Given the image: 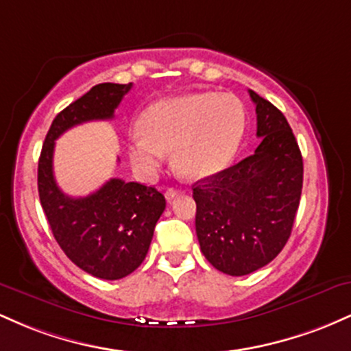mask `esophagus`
<instances>
[{
  "instance_id": "1",
  "label": "esophagus",
  "mask_w": 351,
  "mask_h": 351,
  "mask_svg": "<svg viewBox=\"0 0 351 351\" xmlns=\"http://www.w3.org/2000/svg\"><path fill=\"white\" fill-rule=\"evenodd\" d=\"M178 195H180V189H175V188H168L167 193H165V196H167V199L170 201V203H171V201L175 199Z\"/></svg>"
}]
</instances>
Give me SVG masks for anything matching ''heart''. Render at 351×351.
Returning a JSON list of instances; mask_svg holds the SVG:
<instances>
[{
  "instance_id": "obj_1",
  "label": "heart",
  "mask_w": 351,
  "mask_h": 351,
  "mask_svg": "<svg viewBox=\"0 0 351 351\" xmlns=\"http://www.w3.org/2000/svg\"><path fill=\"white\" fill-rule=\"evenodd\" d=\"M245 128L241 100L199 92L163 99L147 108L142 127L128 135V155L145 176L158 171L173 150L176 170L191 180L215 176L231 165Z\"/></svg>"
}]
</instances>
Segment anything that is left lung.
<instances>
[{"label": "left lung", "mask_w": 351, "mask_h": 351, "mask_svg": "<svg viewBox=\"0 0 351 351\" xmlns=\"http://www.w3.org/2000/svg\"><path fill=\"white\" fill-rule=\"evenodd\" d=\"M259 147L247 158L193 184L196 236L217 271L247 276L277 257L299 209L304 162L287 119L249 90Z\"/></svg>", "instance_id": "left-lung-1"}]
</instances>
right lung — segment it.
<instances>
[{
    "label": "right lung",
    "mask_w": 351,
    "mask_h": 351,
    "mask_svg": "<svg viewBox=\"0 0 351 351\" xmlns=\"http://www.w3.org/2000/svg\"><path fill=\"white\" fill-rule=\"evenodd\" d=\"M132 84H99L56 115L38 165V189L44 215L64 254L77 267L106 280L127 277L143 263L156 221L167 206L155 186L120 178L82 198L60 191L52 171L56 140L90 120L114 119Z\"/></svg>",
    "instance_id": "right-lung-1"
}]
</instances>
